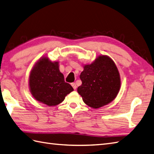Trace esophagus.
I'll list each match as a JSON object with an SVG mask.
<instances>
[{
	"instance_id": "1",
	"label": "esophagus",
	"mask_w": 154,
	"mask_h": 154,
	"mask_svg": "<svg viewBox=\"0 0 154 154\" xmlns=\"http://www.w3.org/2000/svg\"><path fill=\"white\" fill-rule=\"evenodd\" d=\"M71 86H72V88H74V90H76V84H75V83H72L71 84Z\"/></svg>"
}]
</instances>
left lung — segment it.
Here are the masks:
<instances>
[{"mask_svg":"<svg viewBox=\"0 0 154 154\" xmlns=\"http://www.w3.org/2000/svg\"><path fill=\"white\" fill-rule=\"evenodd\" d=\"M82 85L77 89L84 102L97 109L115 100L121 88V78L116 64L110 57L99 56L84 66L80 76Z\"/></svg>","mask_w":154,"mask_h":154,"instance_id":"8db88e82","label":"left lung"}]
</instances>
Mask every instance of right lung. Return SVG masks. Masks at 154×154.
<instances>
[{"mask_svg": "<svg viewBox=\"0 0 154 154\" xmlns=\"http://www.w3.org/2000/svg\"><path fill=\"white\" fill-rule=\"evenodd\" d=\"M29 86L33 97L48 106L60 103L74 90L64 82L59 62H51L47 57L40 59L31 70Z\"/></svg>", "mask_w": 154, "mask_h": 154, "instance_id": "right-lung-1", "label": "right lung"}]
</instances>
